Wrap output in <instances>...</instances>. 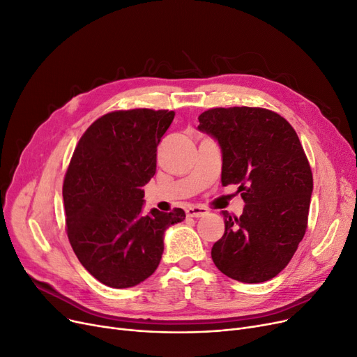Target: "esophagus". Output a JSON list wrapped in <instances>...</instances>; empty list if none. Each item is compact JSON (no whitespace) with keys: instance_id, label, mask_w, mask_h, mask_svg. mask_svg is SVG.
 <instances>
[{"instance_id":"esophagus-1","label":"esophagus","mask_w":357,"mask_h":357,"mask_svg":"<svg viewBox=\"0 0 357 357\" xmlns=\"http://www.w3.org/2000/svg\"><path fill=\"white\" fill-rule=\"evenodd\" d=\"M207 213H208L207 208L198 207V206H191V207L187 208V215H188V217H203V215H206Z\"/></svg>"}]
</instances>
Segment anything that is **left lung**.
I'll return each instance as SVG.
<instances>
[{
  "instance_id": "1",
  "label": "left lung",
  "mask_w": 357,
  "mask_h": 357,
  "mask_svg": "<svg viewBox=\"0 0 357 357\" xmlns=\"http://www.w3.org/2000/svg\"><path fill=\"white\" fill-rule=\"evenodd\" d=\"M198 128L222 147V185H239V217L225 215V235L211 248L215 267L242 283L275 277L291 259L307 227L314 188L296 131L264 107H213Z\"/></svg>"
}]
</instances>
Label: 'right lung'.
Here are the masks:
<instances>
[{"instance_id":"add662e5","label":"right lung","mask_w":357,"mask_h":357,"mask_svg":"<svg viewBox=\"0 0 357 357\" xmlns=\"http://www.w3.org/2000/svg\"><path fill=\"white\" fill-rule=\"evenodd\" d=\"M174 116L146 107L109 112L73 153L63 185L68 241L82 266L109 287H132L156 271L165 230L185 219L182 208L142 214V187L156 174L158 146Z\"/></svg>"}]
</instances>
